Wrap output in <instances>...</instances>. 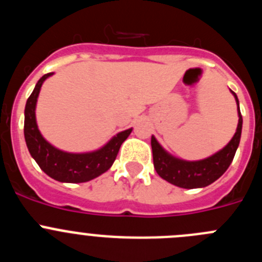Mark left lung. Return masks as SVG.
Masks as SVG:
<instances>
[{
	"label": "left lung",
	"instance_id": "obj_1",
	"mask_svg": "<svg viewBox=\"0 0 262 262\" xmlns=\"http://www.w3.org/2000/svg\"><path fill=\"white\" fill-rule=\"evenodd\" d=\"M233 97L237 103V114H239V123L237 128L231 139L230 143L207 159L200 161H186V160L177 159L164 149L155 136L151 138L152 154H154V166L157 174L165 181L184 189H195V187L209 186L226 172L235 157L236 149L239 147L240 136H242L243 118L239 107V99L232 92Z\"/></svg>",
	"mask_w": 262,
	"mask_h": 262
}]
</instances>
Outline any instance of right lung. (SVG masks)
<instances>
[{"label":"right lung","mask_w":262,"mask_h":262,"mask_svg":"<svg viewBox=\"0 0 262 262\" xmlns=\"http://www.w3.org/2000/svg\"><path fill=\"white\" fill-rule=\"evenodd\" d=\"M53 73H47L36 82L25 107V140L30 155L46 174L60 182H86L110 169L117 159L122 143L128 138L133 128L124 129L111 138L102 148L85 154H71L57 149L41 136L36 124L35 108L39 92L46 80Z\"/></svg>","instance_id":"obj_1"}]
</instances>
